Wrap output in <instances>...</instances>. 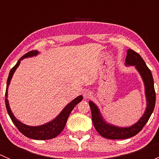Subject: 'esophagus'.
<instances>
[{"label": "esophagus", "mask_w": 159, "mask_h": 159, "mask_svg": "<svg viewBox=\"0 0 159 159\" xmlns=\"http://www.w3.org/2000/svg\"><path fill=\"white\" fill-rule=\"evenodd\" d=\"M91 95H92V93L90 91H88V90H86V91H84L83 92V96H84V98H90L91 97Z\"/></svg>", "instance_id": "esophagus-1"}]
</instances>
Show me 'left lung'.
Masks as SVG:
<instances>
[{"mask_svg":"<svg viewBox=\"0 0 159 159\" xmlns=\"http://www.w3.org/2000/svg\"><path fill=\"white\" fill-rule=\"evenodd\" d=\"M126 66H134L145 86V94L146 98V108L140 119L129 127H119L108 123L103 118L98 107L90 101L89 105L91 110V118L96 131L105 139H125L133 137L143 129L153 112L155 105V91L154 88V80L152 72L147 67L140 54L129 49L125 58Z\"/></svg>","mask_w":159,"mask_h":159,"instance_id":"1","label":"left lung"}]
</instances>
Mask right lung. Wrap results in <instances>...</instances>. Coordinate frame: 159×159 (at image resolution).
Instances as JSON below:
<instances>
[{
    "label": "right lung",
    "mask_w": 159,
    "mask_h": 159,
    "mask_svg": "<svg viewBox=\"0 0 159 159\" xmlns=\"http://www.w3.org/2000/svg\"><path fill=\"white\" fill-rule=\"evenodd\" d=\"M38 54H39V52L38 51H31L30 52L27 53V54H25V55L22 56L19 59L18 61L15 65V66L14 68H12V69L11 70L8 75V78H7V88H6L5 93V105L7 113H8L9 116H10L11 121L15 125V126L20 131V132H21L26 137L30 138V139H36V140H48V139H54V138L58 135L63 131V129L65 127V125H66L67 120H68L70 113L73 110V108H75V105H77L80 102H81V100L83 99V96H78L76 98H75L70 103H68L55 118H54L52 121H49V122L45 123L44 125H27L24 124V123L20 122L19 120H17L16 118V117L14 115L13 112L11 111L10 105H9V102L7 100V92H8L7 91H8L9 84L11 83L13 75L15 72L16 69L20 65V61L23 60L24 58H27V57H34V56H37Z\"/></svg>",
    "instance_id": "1"
}]
</instances>
